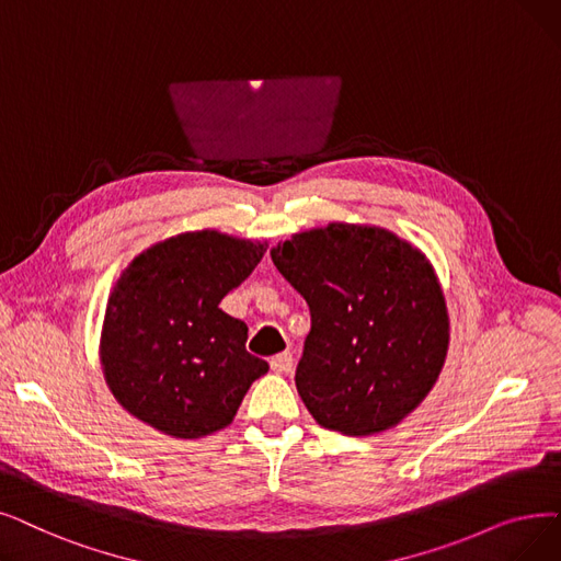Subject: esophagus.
<instances>
[{"instance_id": "1", "label": "esophagus", "mask_w": 561, "mask_h": 561, "mask_svg": "<svg viewBox=\"0 0 561 561\" xmlns=\"http://www.w3.org/2000/svg\"><path fill=\"white\" fill-rule=\"evenodd\" d=\"M271 367H273V371H277V374H288L290 369H294V355H290V353H277V355L271 359Z\"/></svg>"}]
</instances>
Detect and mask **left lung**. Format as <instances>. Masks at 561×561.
Returning <instances> with one entry per match:
<instances>
[{
	"label": "left lung",
	"instance_id": "obj_1",
	"mask_svg": "<svg viewBox=\"0 0 561 561\" xmlns=\"http://www.w3.org/2000/svg\"><path fill=\"white\" fill-rule=\"evenodd\" d=\"M271 256L309 305L296 387L313 420L344 435L397 426L431 392L449 346L447 305L426 256L355 225L296 233Z\"/></svg>",
	"mask_w": 561,
	"mask_h": 561
}]
</instances>
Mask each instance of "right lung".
Returning <instances> with one entry per match:
<instances>
[{
    "instance_id": "obj_1",
    "label": "right lung",
    "mask_w": 561,
    "mask_h": 561,
    "mask_svg": "<svg viewBox=\"0 0 561 561\" xmlns=\"http://www.w3.org/2000/svg\"><path fill=\"white\" fill-rule=\"evenodd\" d=\"M263 256L261 242L181 233L141 252L105 311L103 369L116 401L167 435L231 424L267 362L248 353V325L220 309Z\"/></svg>"
}]
</instances>
